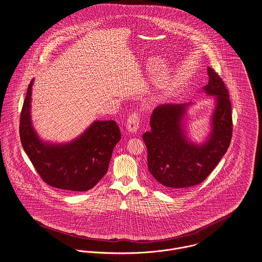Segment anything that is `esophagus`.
Returning a JSON list of instances; mask_svg holds the SVG:
<instances>
[{
  "label": "esophagus",
  "instance_id": "obj_1",
  "mask_svg": "<svg viewBox=\"0 0 262 262\" xmlns=\"http://www.w3.org/2000/svg\"><path fill=\"white\" fill-rule=\"evenodd\" d=\"M139 123H140V120H139V114L134 112L132 113L128 119H127V124H126V129L130 132V133H136V131L138 130L139 128Z\"/></svg>",
  "mask_w": 262,
  "mask_h": 262
}]
</instances>
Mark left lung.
Listing matches in <instances>:
<instances>
[{
	"instance_id": "obj_1",
	"label": "left lung",
	"mask_w": 262,
	"mask_h": 262,
	"mask_svg": "<svg viewBox=\"0 0 262 262\" xmlns=\"http://www.w3.org/2000/svg\"><path fill=\"white\" fill-rule=\"evenodd\" d=\"M209 81L203 90L215 96L212 131L208 139L190 142L183 126L188 104H164L150 118L151 130L143 134L147 147L148 169L167 190L179 191L204 181L226 153L232 137L231 103L227 88L216 72L208 67Z\"/></svg>"
}]
</instances>
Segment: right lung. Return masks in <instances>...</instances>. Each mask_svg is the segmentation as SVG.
I'll use <instances>...</instances> for the list:
<instances>
[{
    "label": "right lung",
    "instance_id": "add662e5",
    "mask_svg": "<svg viewBox=\"0 0 262 262\" xmlns=\"http://www.w3.org/2000/svg\"><path fill=\"white\" fill-rule=\"evenodd\" d=\"M33 81L28 86L20 117V138L26 154L50 186L79 192L93 188L106 174L113 149L121 139L118 125L113 120L95 121L72 142H43L30 115Z\"/></svg>",
    "mask_w": 262,
    "mask_h": 262
}]
</instances>
